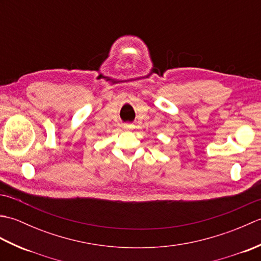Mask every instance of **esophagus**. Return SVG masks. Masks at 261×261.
<instances>
[{"label": "esophagus", "instance_id": "obj_1", "mask_svg": "<svg viewBox=\"0 0 261 261\" xmlns=\"http://www.w3.org/2000/svg\"><path fill=\"white\" fill-rule=\"evenodd\" d=\"M132 127H134V125L132 124H129V123H126V124H123V129L124 130H126V131H129V130H131Z\"/></svg>", "mask_w": 261, "mask_h": 261}]
</instances>
